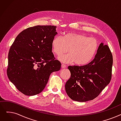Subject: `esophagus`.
Returning <instances> with one entry per match:
<instances>
[{"instance_id": "1", "label": "esophagus", "mask_w": 121, "mask_h": 121, "mask_svg": "<svg viewBox=\"0 0 121 121\" xmlns=\"http://www.w3.org/2000/svg\"><path fill=\"white\" fill-rule=\"evenodd\" d=\"M61 67H62V68H66V66L65 65H64V64H62V65H61Z\"/></svg>"}]
</instances>
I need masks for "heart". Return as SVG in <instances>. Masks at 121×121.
Masks as SVG:
<instances>
[{
    "label": "heart",
    "instance_id": "heart-1",
    "mask_svg": "<svg viewBox=\"0 0 121 121\" xmlns=\"http://www.w3.org/2000/svg\"><path fill=\"white\" fill-rule=\"evenodd\" d=\"M98 47L96 39L77 33H68L62 37L56 36L52 41V51L57 55L66 53L69 49V54L61 55L58 58L61 62L70 64L75 61L79 66L91 62L95 56Z\"/></svg>",
    "mask_w": 121,
    "mask_h": 121
}]
</instances>
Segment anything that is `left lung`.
<instances>
[{"instance_id":"obj_1","label":"left lung","mask_w":121,"mask_h":121,"mask_svg":"<svg viewBox=\"0 0 121 121\" xmlns=\"http://www.w3.org/2000/svg\"><path fill=\"white\" fill-rule=\"evenodd\" d=\"M112 65L113 56L109 46L101 43L90 63L68 67L71 77L65 84L67 95L78 102L95 98L110 82Z\"/></svg>"}]
</instances>
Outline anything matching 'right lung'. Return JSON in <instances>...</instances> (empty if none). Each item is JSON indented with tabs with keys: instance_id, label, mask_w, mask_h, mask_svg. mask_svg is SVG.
<instances>
[{
	"instance_id": "add662e5",
	"label": "right lung",
	"mask_w": 121,
	"mask_h": 121,
	"mask_svg": "<svg viewBox=\"0 0 121 121\" xmlns=\"http://www.w3.org/2000/svg\"><path fill=\"white\" fill-rule=\"evenodd\" d=\"M56 26H35L21 31L8 53L7 69L9 80L28 96L43 91L51 73L61 66L52 52V41L57 34Z\"/></svg>"
}]
</instances>
